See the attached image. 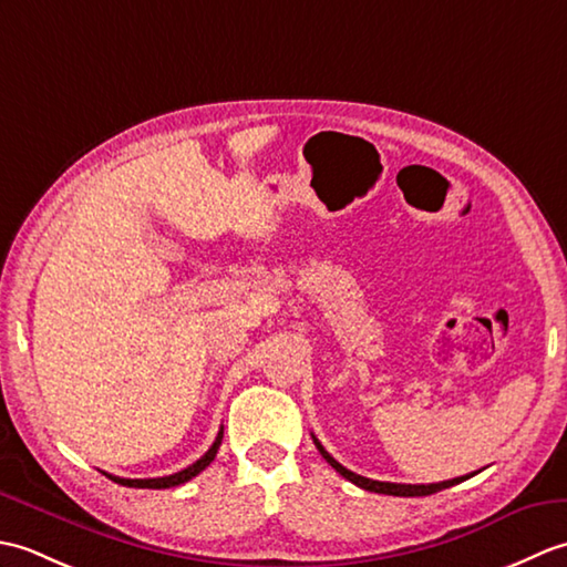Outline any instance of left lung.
Listing matches in <instances>:
<instances>
[{"label": "left lung", "mask_w": 567, "mask_h": 567, "mask_svg": "<svg viewBox=\"0 0 567 567\" xmlns=\"http://www.w3.org/2000/svg\"><path fill=\"white\" fill-rule=\"evenodd\" d=\"M311 439H315V445L319 449V453L327 457V463L336 470V473H341L346 480H351L353 485L363 487L368 492H380V495H394V497H426V495H433V492H441L445 487H453L457 483H463V480H467L470 475H463V477H453V480H445V483H431V485H396V483H380V480H370V477H363V475H355L351 473V470L343 467L339 461H336L333 455H329V451L323 449V445L319 443V439L311 433Z\"/></svg>", "instance_id": "left-lung-1"}]
</instances>
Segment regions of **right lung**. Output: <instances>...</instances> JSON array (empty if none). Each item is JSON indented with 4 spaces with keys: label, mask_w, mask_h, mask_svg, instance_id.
<instances>
[{
    "label": "right lung",
    "mask_w": 567,
    "mask_h": 567,
    "mask_svg": "<svg viewBox=\"0 0 567 567\" xmlns=\"http://www.w3.org/2000/svg\"><path fill=\"white\" fill-rule=\"evenodd\" d=\"M221 439H224V429H219V433H216V441L212 443V449L204 453L197 463H192L189 467L179 470V473H173V475H165V477H148V480H128V477H116V475H110L104 473L110 480H114V483L124 485V487H141V489H167V487H177L187 483V480L197 477L204 467H207L214 457H216V451H219L221 445Z\"/></svg>",
    "instance_id": "obj_1"
}]
</instances>
